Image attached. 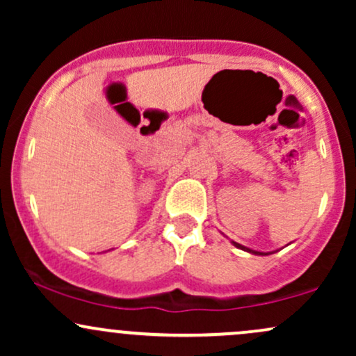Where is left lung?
Masks as SVG:
<instances>
[{
    "label": "left lung",
    "instance_id": "8db88e82",
    "mask_svg": "<svg viewBox=\"0 0 356 356\" xmlns=\"http://www.w3.org/2000/svg\"><path fill=\"white\" fill-rule=\"evenodd\" d=\"M232 244H234L236 248H239V249H244V251H248V252H252V254H264V252H257V251H252V249H248V248L241 246V244H238V243H232Z\"/></svg>",
    "mask_w": 356,
    "mask_h": 356
}]
</instances>
